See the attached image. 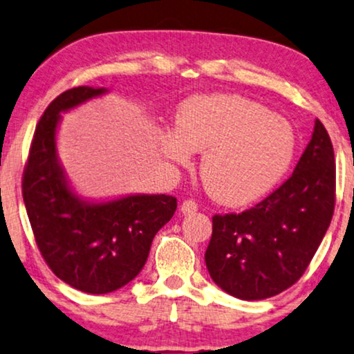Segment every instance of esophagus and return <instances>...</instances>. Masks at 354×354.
Here are the masks:
<instances>
[{
  "label": "esophagus",
  "mask_w": 354,
  "mask_h": 354,
  "mask_svg": "<svg viewBox=\"0 0 354 354\" xmlns=\"http://www.w3.org/2000/svg\"><path fill=\"white\" fill-rule=\"evenodd\" d=\"M196 210H198V203H196V201L187 199L181 204V212L183 214H194Z\"/></svg>",
  "instance_id": "34e87169"
}]
</instances>
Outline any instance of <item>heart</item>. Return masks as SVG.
Here are the masks:
<instances>
[{
	"instance_id": "obj_1",
	"label": "heart",
	"mask_w": 354,
	"mask_h": 354,
	"mask_svg": "<svg viewBox=\"0 0 354 354\" xmlns=\"http://www.w3.org/2000/svg\"><path fill=\"white\" fill-rule=\"evenodd\" d=\"M163 150L187 163L201 151V180L223 204H245L276 185L292 162L296 136L284 118L247 97L194 96L180 107Z\"/></svg>"
}]
</instances>
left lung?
Wrapping results in <instances>:
<instances>
[{"label":"left lung","mask_w":354,"mask_h":354,"mask_svg":"<svg viewBox=\"0 0 354 354\" xmlns=\"http://www.w3.org/2000/svg\"><path fill=\"white\" fill-rule=\"evenodd\" d=\"M333 145L319 119L290 176L240 214H216L205 266L218 288L259 301L296 284L332 222L337 199Z\"/></svg>","instance_id":"8db88e82"}]
</instances>
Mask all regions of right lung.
<instances>
[{"instance_id":"obj_1","label":"right lung","mask_w":354,"mask_h":354,"mask_svg":"<svg viewBox=\"0 0 354 354\" xmlns=\"http://www.w3.org/2000/svg\"><path fill=\"white\" fill-rule=\"evenodd\" d=\"M104 91L78 86L58 95L37 122L22 173V199L44 261L57 277L88 294L131 283L144 268L156 232L178 207L176 198L167 194L86 204L70 191L55 155L60 113Z\"/></svg>"}]
</instances>
